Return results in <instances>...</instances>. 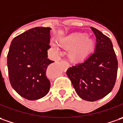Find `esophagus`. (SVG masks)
I'll return each mask as SVG.
<instances>
[{"label":"esophagus","instance_id":"obj_1","mask_svg":"<svg viewBox=\"0 0 123 123\" xmlns=\"http://www.w3.org/2000/svg\"><path fill=\"white\" fill-rule=\"evenodd\" d=\"M61 65L62 66V68L64 69H67L68 67H69V64L67 62V61H62L61 62Z\"/></svg>","mask_w":123,"mask_h":123}]
</instances>
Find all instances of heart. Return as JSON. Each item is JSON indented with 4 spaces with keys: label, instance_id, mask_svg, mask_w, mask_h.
I'll return each mask as SVG.
<instances>
[{
    "label": "heart",
    "instance_id": "heart-1",
    "mask_svg": "<svg viewBox=\"0 0 123 123\" xmlns=\"http://www.w3.org/2000/svg\"><path fill=\"white\" fill-rule=\"evenodd\" d=\"M62 44L67 48H71L70 57L75 61L82 59L87 55L92 46V39L86 37L84 33H78L62 41Z\"/></svg>",
    "mask_w": 123,
    "mask_h": 123
}]
</instances>
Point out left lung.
I'll return each instance as SVG.
<instances>
[{"label":"left lung","instance_id":"8db88e82","mask_svg":"<svg viewBox=\"0 0 123 123\" xmlns=\"http://www.w3.org/2000/svg\"><path fill=\"white\" fill-rule=\"evenodd\" d=\"M96 37L94 52L83 61L70 67L67 75L80 97L88 101L101 99L114 86L118 61L110 39L91 27Z\"/></svg>","mask_w":123,"mask_h":123}]
</instances>
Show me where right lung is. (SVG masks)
Returning a JSON list of instances; mask_svg holds the SVG:
<instances>
[{"label":"right lung","mask_w":123,"mask_h":123,"mask_svg":"<svg viewBox=\"0 0 123 123\" xmlns=\"http://www.w3.org/2000/svg\"><path fill=\"white\" fill-rule=\"evenodd\" d=\"M51 28L35 27L15 37L7 55L12 88L28 100H37L48 93L50 82L46 76Z\"/></svg>","instance_id":"1"}]
</instances>
